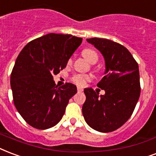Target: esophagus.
<instances>
[{
    "label": "esophagus",
    "instance_id": "34e87169",
    "mask_svg": "<svg viewBox=\"0 0 156 156\" xmlns=\"http://www.w3.org/2000/svg\"><path fill=\"white\" fill-rule=\"evenodd\" d=\"M77 90H78V93H81V92H83V88H82V87H78Z\"/></svg>",
    "mask_w": 156,
    "mask_h": 156
}]
</instances>
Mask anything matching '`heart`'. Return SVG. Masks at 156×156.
Segmentation results:
<instances>
[{"mask_svg":"<svg viewBox=\"0 0 156 156\" xmlns=\"http://www.w3.org/2000/svg\"><path fill=\"white\" fill-rule=\"evenodd\" d=\"M82 55L90 63H96L98 60V55L94 50L91 49H86L83 50ZM69 64L72 63V58H69L68 61ZM91 80V76L87 74H76L72 78V82L78 86H85L88 81Z\"/></svg>","mask_w":156,"mask_h":156,"instance_id":"heart-1","label":"heart"}]
</instances>
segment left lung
Wrapping results in <instances>:
<instances>
[{
    "label": "left lung",
    "instance_id": "obj_1",
    "mask_svg": "<svg viewBox=\"0 0 156 156\" xmlns=\"http://www.w3.org/2000/svg\"><path fill=\"white\" fill-rule=\"evenodd\" d=\"M87 41L104 58L105 76L97 86L105 94L99 96L92 87L85 88L83 115L90 127L111 132L121 127L136 107L140 93L139 67L129 50L118 43L100 38Z\"/></svg>",
    "mask_w": 156,
    "mask_h": 156
}]
</instances>
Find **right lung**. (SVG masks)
<instances>
[{"mask_svg":"<svg viewBox=\"0 0 156 156\" xmlns=\"http://www.w3.org/2000/svg\"><path fill=\"white\" fill-rule=\"evenodd\" d=\"M83 39L71 34H50L32 40L18 55L10 75L14 104L31 126L45 130L62 119L74 84L56 86L54 75L66 67Z\"/></svg>","mask_w":156,"mask_h":156,"instance_id":"right-lung-1","label":"right lung"}]
</instances>
